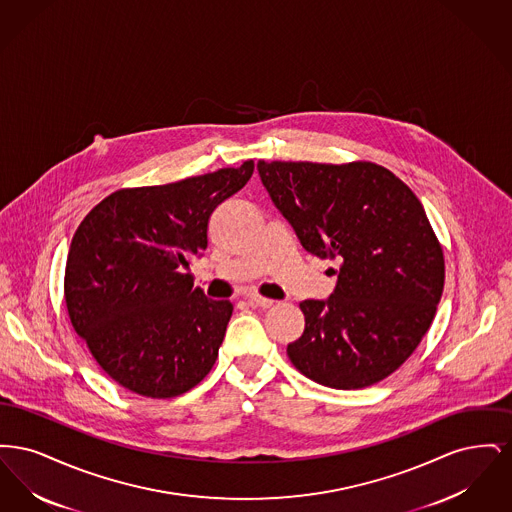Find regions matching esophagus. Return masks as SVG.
<instances>
[{
  "label": "esophagus",
  "instance_id": "34e87169",
  "mask_svg": "<svg viewBox=\"0 0 512 512\" xmlns=\"http://www.w3.org/2000/svg\"><path fill=\"white\" fill-rule=\"evenodd\" d=\"M247 301H249L251 305H255V307H263V309H270V307L274 305V301H272V299H267V297L257 295V293H249V295H247Z\"/></svg>",
  "mask_w": 512,
  "mask_h": 512
}]
</instances>
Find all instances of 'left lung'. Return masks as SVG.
Masks as SVG:
<instances>
[{"label": "left lung", "instance_id": "1", "mask_svg": "<svg viewBox=\"0 0 512 512\" xmlns=\"http://www.w3.org/2000/svg\"><path fill=\"white\" fill-rule=\"evenodd\" d=\"M257 171L303 249L340 263L330 297L299 303L293 366L336 390L384 380L424 338L443 292V253L422 203L374 163L259 161Z\"/></svg>", "mask_w": 512, "mask_h": 512}]
</instances>
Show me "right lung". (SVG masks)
Here are the masks:
<instances>
[{"label": "right lung", "instance_id": "add662e5", "mask_svg": "<svg viewBox=\"0 0 512 512\" xmlns=\"http://www.w3.org/2000/svg\"><path fill=\"white\" fill-rule=\"evenodd\" d=\"M253 169L245 161L240 169L119 190L76 228L65 268L69 317L122 388L176 397L215 365L234 307L194 288L184 270L207 247L213 211Z\"/></svg>", "mask_w": 512, "mask_h": 512}]
</instances>
